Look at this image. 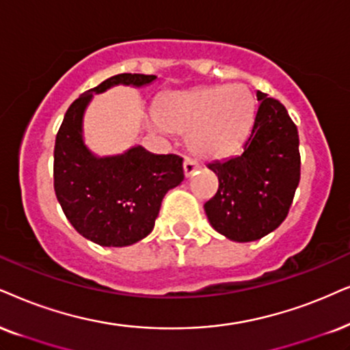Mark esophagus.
Segmentation results:
<instances>
[{"label":"esophagus","mask_w":350,"mask_h":350,"mask_svg":"<svg viewBox=\"0 0 350 350\" xmlns=\"http://www.w3.org/2000/svg\"><path fill=\"white\" fill-rule=\"evenodd\" d=\"M197 167H198L197 160H193V158H190V157L184 158V172L187 178L189 176H192V172H196Z\"/></svg>","instance_id":"obj_1"}]
</instances>
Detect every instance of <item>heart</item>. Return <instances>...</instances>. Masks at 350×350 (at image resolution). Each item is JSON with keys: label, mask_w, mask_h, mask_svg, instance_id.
I'll use <instances>...</instances> for the list:
<instances>
[{"label": "heart", "mask_w": 350, "mask_h": 350, "mask_svg": "<svg viewBox=\"0 0 350 350\" xmlns=\"http://www.w3.org/2000/svg\"><path fill=\"white\" fill-rule=\"evenodd\" d=\"M254 116V95L242 83L171 92L154 106L161 129L190 134L193 152L210 160L231 157L249 135Z\"/></svg>", "instance_id": "1"}]
</instances>
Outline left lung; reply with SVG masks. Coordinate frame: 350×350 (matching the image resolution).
<instances>
[{
  "mask_svg": "<svg viewBox=\"0 0 350 350\" xmlns=\"http://www.w3.org/2000/svg\"><path fill=\"white\" fill-rule=\"evenodd\" d=\"M260 101L244 152L208 163L218 176L215 197L205 203L208 221L236 242H252L286 219L300 180L297 127L284 105L256 92Z\"/></svg>",
  "mask_w": 350,
  "mask_h": 350,
  "instance_id": "obj_1",
  "label": "left lung"
}]
</instances>
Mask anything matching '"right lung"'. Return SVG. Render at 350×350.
<instances>
[{
  "label": "right lung",
  "instance_id": "obj_1",
  "mask_svg": "<svg viewBox=\"0 0 350 350\" xmlns=\"http://www.w3.org/2000/svg\"><path fill=\"white\" fill-rule=\"evenodd\" d=\"M157 76L118 74L69 106L55 142L56 198L74 229L103 247H126L153 231L166 192L184 180L183 158L132 147L114 157H95L83 144L82 119L94 94L114 85L144 87Z\"/></svg>",
  "mask_w": 350,
  "mask_h": 350
}]
</instances>
